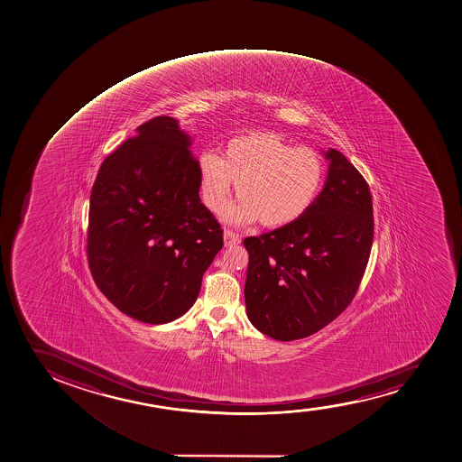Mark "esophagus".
I'll list each match as a JSON object with an SVG mask.
<instances>
[{
    "mask_svg": "<svg viewBox=\"0 0 462 462\" xmlns=\"http://www.w3.org/2000/svg\"><path fill=\"white\" fill-rule=\"evenodd\" d=\"M241 243L238 234H235L234 230L230 228H224V244L226 245H235V244Z\"/></svg>",
    "mask_w": 462,
    "mask_h": 462,
    "instance_id": "esophagus-1",
    "label": "esophagus"
}]
</instances>
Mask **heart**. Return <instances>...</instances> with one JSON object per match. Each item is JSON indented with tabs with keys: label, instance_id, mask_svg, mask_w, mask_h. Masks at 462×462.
Here are the masks:
<instances>
[{
	"label": "heart",
	"instance_id": "1",
	"mask_svg": "<svg viewBox=\"0 0 462 462\" xmlns=\"http://www.w3.org/2000/svg\"><path fill=\"white\" fill-rule=\"evenodd\" d=\"M202 201L218 213L232 189L238 201L226 212L230 223L280 228L295 223L315 204L326 181L324 156L309 145H295L273 132L235 136L223 156L204 152L198 158Z\"/></svg>",
	"mask_w": 462,
	"mask_h": 462
}]
</instances>
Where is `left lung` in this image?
<instances>
[{"mask_svg": "<svg viewBox=\"0 0 462 462\" xmlns=\"http://www.w3.org/2000/svg\"><path fill=\"white\" fill-rule=\"evenodd\" d=\"M326 158V186L304 217L244 239L247 317L276 341L310 337L339 317L367 267L374 227L367 181L341 152Z\"/></svg>", "mask_w": 462, "mask_h": 462, "instance_id": "8db88e82", "label": "left lung"}]
</instances>
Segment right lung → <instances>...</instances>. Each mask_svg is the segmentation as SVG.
I'll return each instance as SVG.
<instances>
[{
	"label": "right lung",
	"instance_id": "right-lung-1",
	"mask_svg": "<svg viewBox=\"0 0 462 462\" xmlns=\"http://www.w3.org/2000/svg\"><path fill=\"white\" fill-rule=\"evenodd\" d=\"M189 145L177 120L156 116L103 161L92 187V276L118 310L147 324L184 315L223 249V228L201 202Z\"/></svg>",
	"mask_w": 462,
	"mask_h": 462
}]
</instances>
